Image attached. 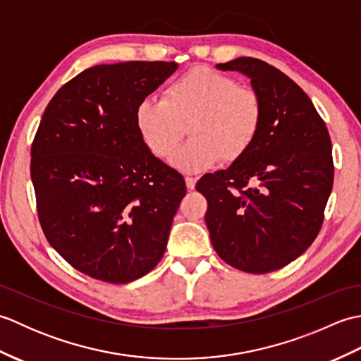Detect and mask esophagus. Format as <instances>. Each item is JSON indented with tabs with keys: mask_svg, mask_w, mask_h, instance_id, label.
<instances>
[{
	"mask_svg": "<svg viewBox=\"0 0 361 361\" xmlns=\"http://www.w3.org/2000/svg\"><path fill=\"white\" fill-rule=\"evenodd\" d=\"M185 181H186V188H188L189 190H192V189L195 188L197 178H194V176H189V175H186V176H185Z\"/></svg>",
	"mask_w": 361,
	"mask_h": 361,
	"instance_id": "34e87169",
	"label": "esophagus"
}]
</instances>
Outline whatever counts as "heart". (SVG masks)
I'll return each instance as SVG.
<instances>
[{
    "label": "heart",
    "instance_id": "b5f03b06",
    "mask_svg": "<svg viewBox=\"0 0 361 361\" xmlns=\"http://www.w3.org/2000/svg\"><path fill=\"white\" fill-rule=\"evenodd\" d=\"M264 109L256 90L226 74L195 66L164 88L161 101L144 99L135 122L153 155L166 158L188 126L190 140L176 149L171 163L198 172L221 158L233 163L247 153L262 127Z\"/></svg>",
    "mask_w": 361,
    "mask_h": 361
}]
</instances>
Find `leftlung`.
Segmentation results:
<instances>
[{
	"instance_id": "left-lung-1",
	"label": "left lung",
	"mask_w": 361,
	"mask_h": 361,
	"mask_svg": "<svg viewBox=\"0 0 361 361\" xmlns=\"http://www.w3.org/2000/svg\"><path fill=\"white\" fill-rule=\"evenodd\" d=\"M251 79L262 127L226 171L206 173V226L217 255L237 270L262 274L288 265L317 239L332 192V142L309 96L278 68L252 57L216 65Z\"/></svg>"
}]
</instances>
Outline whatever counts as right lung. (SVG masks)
<instances>
[{"instance_id":"obj_1","label":"right lung","mask_w":361,"mask_h":361,"mask_svg":"<svg viewBox=\"0 0 361 361\" xmlns=\"http://www.w3.org/2000/svg\"><path fill=\"white\" fill-rule=\"evenodd\" d=\"M176 68H88L43 113L30 147L38 220L51 247L90 278L132 282L164 255L186 185L145 147L135 113Z\"/></svg>"}]
</instances>
